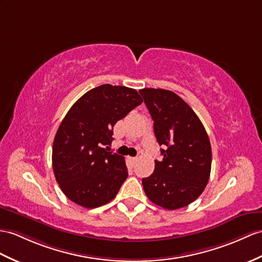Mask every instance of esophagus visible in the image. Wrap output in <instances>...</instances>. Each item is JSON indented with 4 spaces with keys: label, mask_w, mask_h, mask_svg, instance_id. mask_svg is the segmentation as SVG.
<instances>
[{
    "label": "esophagus",
    "mask_w": 262,
    "mask_h": 262,
    "mask_svg": "<svg viewBox=\"0 0 262 262\" xmlns=\"http://www.w3.org/2000/svg\"><path fill=\"white\" fill-rule=\"evenodd\" d=\"M129 160H130L132 163H136V162L138 161V158H132V157H130Z\"/></svg>",
    "instance_id": "obj_1"
}]
</instances>
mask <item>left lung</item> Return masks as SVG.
<instances>
[{"label":"left lung","instance_id":"obj_1","mask_svg":"<svg viewBox=\"0 0 262 262\" xmlns=\"http://www.w3.org/2000/svg\"><path fill=\"white\" fill-rule=\"evenodd\" d=\"M151 114L163 159L142 179L149 200L168 210L190 205L203 192L211 171V145L205 126L179 95L163 89L139 91Z\"/></svg>","mask_w":262,"mask_h":262}]
</instances>
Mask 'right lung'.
Listing matches in <instances>:
<instances>
[{
    "label": "right lung",
    "instance_id": "add662e5",
    "mask_svg": "<svg viewBox=\"0 0 262 262\" xmlns=\"http://www.w3.org/2000/svg\"><path fill=\"white\" fill-rule=\"evenodd\" d=\"M141 103L135 89L102 84L69 110L54 138L52 165L56 182L72 202L92 209L117 195L127 169L124 158L106 145L114 124Z\"/></svg>",
    "mask_w": 262,
    "mask_h": 262
}]
</instances>
